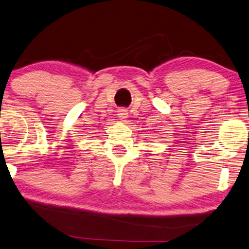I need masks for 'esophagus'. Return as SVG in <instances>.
Here are the masks:
<instances>
[{
	"label": "esophagus",
	"instance_id": "34e87169",
	"mask_svg": "<svg viewBox=\"0 0 249 249\" xmlns=\"http://www.w3.org/2000/svg\"><path fill=\"white\" fill-rule=\"evenodd\" d=\"M118 112H119V113H118L119 119H120V120H121L122 122L127 121V118H128V110H125V108H120V110H119Z\"/></svg>",
	"mask_w": 249,
	"mask_h": 249
}]
</instances>
